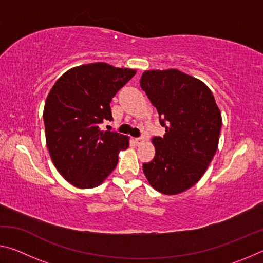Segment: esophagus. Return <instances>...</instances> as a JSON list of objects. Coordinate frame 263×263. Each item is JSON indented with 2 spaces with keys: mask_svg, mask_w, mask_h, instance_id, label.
Here are the masks:
<instances>
[{
  "mask_svg": "<svg viewBox=\"0 0 263 263\" xmlns=\"http://www.w3.org/2000/svg\"><path fill=\"white\" fill-rule=\"evenodd\" d=\"M136 142L138 145H140V144H142V142H144V137H139V138H136Z\"/></svg>",
  "mask_w": 263,
  "mask_h": 263,
  "instance_id": "obj_1",
  "label": "esophagus"
}]
</instances>
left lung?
Returning a JSON list of instances; mask_svg holds the SVG:
<instances>
[{
	"label": "left lung",
	"mask_w": 263,
	"mask_h": 263,
	"mask_svg": "<svg viewBox=\"0 0 263 263\" xmlns=\"http://www.w3.org/2000/svg\"><path fill=\"white\" fill-rule=\"evenodd\" d=\"M140 87L158 110L163 137H154L155 157L142 164L151 185L176 195L197 183L215 157L220 111L202 81L177 69L146 70Z\"/></svg>",
	"instance_id": "8db88e82"
}]
</instances>
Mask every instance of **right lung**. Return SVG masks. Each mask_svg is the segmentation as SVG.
Wrapping results in <instances>:
<instances>
[{
	"mask_svg": "<svg viewBox=\"0 0 263 263\" xmlns=\"http://www.w3.org/2000/svg\"><path fill=\"white\" fill-rule=\"evenodd\" d=\"M136 70L104 62L69 69L54 83L44 108L46 144L58 172L78 188H95L114 171L128 138L101 131L112 121L110 102Z\"/></svg>",
	"mask_w": 263,
	"mask_h": 263,
	"instance_id": "add662e5",
	"label": "right lung"
}]
</instances>
